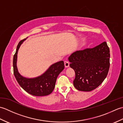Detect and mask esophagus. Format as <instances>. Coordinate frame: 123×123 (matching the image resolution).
Returning <instances> with one entry per match:
<instances>
[{
	"label": "esophagus",
	"mask_w": 123,
	"mask_h": 123,
	"mask_svg": "<svg viewBox=\"0 0 123 123\" xmlns=\"http://www.w3.org/2000/svg\"><path fill=\"white\" fill-rule=\"evenodd\" d=\"M69 64H70V63L69 62L67 61V60H66V61H64V66H65V67L66 68H68L69 67Z\"/></svg>",
	"instance_id": "esophagus-1"
}]
</instances>
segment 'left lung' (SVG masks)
Masks as SVG:
<instances>
[{"label": "left lung", "mask_w": 123, "mask_h": 123, "mask_svg": "<svg viewBox=\"0 0 123 123\" xmlns=\"http://www.w3.org/2000/svg\"><path fill=\"white\" fill-rule=\"evenodd\" d=\"M74 70V85L77 90L90 91L97 88L107 75L110 51L106 42L93 48L77 51L69 57Z\"/></svg>", "instance_id": "obj_1"}]
</instances>
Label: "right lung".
I'll return each mask as SVG.
<instances>
[{
  "label": "right lung",
  "instance_id": "add662e5",
  "mask_svg": "<svg viewBox=\"0 0 123 123\" xmlns=\"http://www.w3.org/2000/svg\"><path fill=\"white\" fill-rule=\"evenodd\" d=\"M26 38L20 41L18 43L13 57L15 77L20 87L31 95L35 96L49 95L54 89L57 76L64 68V62L61 61L51 65L43 74L37 77L27 78L22 76L18 72L17 67V53L21 44Z\"/></svg>",
  "mask_w": 123,
  "mask_h": 123
}]
</instances>
